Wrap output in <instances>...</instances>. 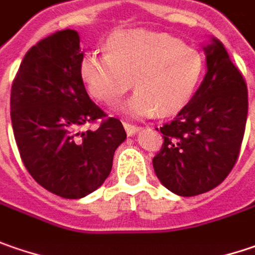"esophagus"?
Instances as JSON below:
<instances>
[{
    "label": "esophagus",
    "instance_id": "obj_1",
    "mask_svg": "<svg viewBox=\"0 0 255 255\" xmlns=\"http://www.w3.org/2000/svg\"><path fill=\"white\" fill-rule=\"evenodd\" d=\"M123 128H125V130H126V133L128 136H133L139 132V128L137 126H134V125H130V123H126V122H123Z\"/></svg>",
    "mask_w": 255,
    "mask_h": 255
}]
</instances>
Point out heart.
I'll use <instances>...</instances> for the list:
<instances>
[{
  "instance_id": "obj_1",
  "label": "heart",
  "mask_w": 255,
  "mask_h": 255,
  "mask_svg": "<svg viewBox=\"0 0 255 255\" xmlns=\"http://www.w3.org/2000/svg\"><path fill=\"white\" fill-rule=\"evenodd\" d=\"M106 48L108 54L93 51L82 58V80L106 105L118 102L133 80L134 95L121 105L130 118L178 113L192 99L204 70L197 50L162 32L122 30L109 38Z\"/></svg>"
}]
</instances>
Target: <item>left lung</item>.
<instances>
[{
  "label": "left lung",
  "mask_w": 255,
  "mask_h": 255,
  "mask_svg": "<svg viewBox=\"0 0 255 255\" xmlns=\"http://www.w3.org/2000/svg\"><path fill=\"white\" fill-rule=\"evenodd\" d=\"M204 53L205 77L189 103L160 128L163 145L152 160L160 184L179 197L208 192L228 176L249 113L247 84L223 43L212 37Z\"/></svg>",
  "instance_id": "obj_1"
}]
</instances>
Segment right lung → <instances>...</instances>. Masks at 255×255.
I'll return each mask as SVG.
<instances>
[{
    "label": "right lung",
    "mask_w": 255,
    "mask_h": 255,
    "mask_svg": "<svg viewBox=\"0 0 255 255\" xmlns=\"http://www.w3.org/2000/svg\"><path fill=\"white\" fill-rule=\"evenodd\" d=\"M84 51L76 30H61L27 51L11 87V122L19 156L47 191L83 198L106 181L113 155L125 142L121 121L105 118L80 76Z\"/></svg>",
    "instance_id": "obj_1"
}]
</instances>
